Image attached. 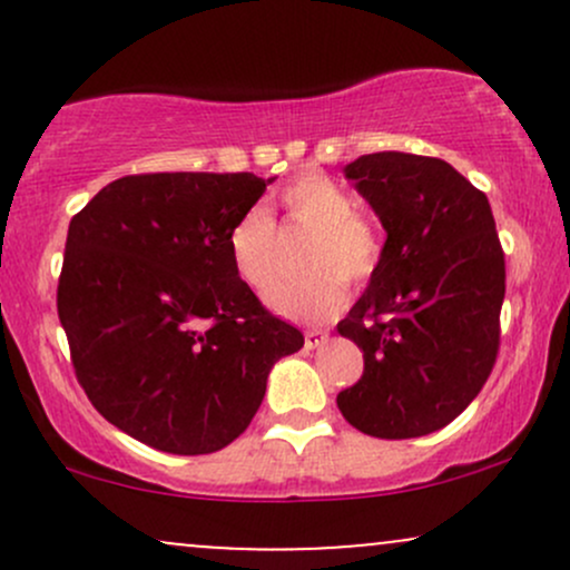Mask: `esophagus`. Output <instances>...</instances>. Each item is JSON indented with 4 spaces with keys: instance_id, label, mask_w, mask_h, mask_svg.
<instances>
[{
    "instance_id": "34e87169",
    "label": "esophagus",
    "mask_w": 570,
    "mask_h": 570,
    "mask_svg": "<svg viewBox=\"0 0 570 570\" xmlns=\"http://www.w3.org/2000/svg\"><path fill=\"white\" fill-rule=\"evenodd\" d=\"M326 340H330V335H326L324 330H307V332H305V348H307V351L322 348Z\"/></svg>"
}]
</instances>
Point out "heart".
<instances>
[{
  "mask_svg": "<svg viewBox=\"0 0 570 570\" xmlns=\"http://www.w3.org/2000/svg\"><path fill=\"white\" fill-rule=\"evenodd\" d=\"M286 219L311 227L299 263L307 271L284 278L267 292L265 303L292 322L318 324L343 311L348 286L364 284L383 259L381 230L356 214V198L330 176L307 171L278 195ZM227 254L252 289H267L278 276L276 225L265 208L254 206L238 217L227 235Z\"/></svg>",
  "mask_w": 570,
  "mask_h": 570,
  "instance_id": "1",
  "label": "heart"
}]
</instances>
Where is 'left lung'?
<instances>
[{
	"mask_svg": "<svg viewBox=\"0 0 570 570\" xmlns=\"http://www.w3.org/2000/svg\"><path fill=\"white\" fill-rule=\"evenodd\" d=\"M385 230L383 259L337 324L364 351L340 391L353 429L377 440L440 431L472 404L499 353L503 252L485 193L440 158L362 155L343 168Z\"/></svg>",
	"mask_w": 570,
	"mask_h": 570,
	"instance_id": "8db88e82",
	"label": "left lung"
}]
</instances>
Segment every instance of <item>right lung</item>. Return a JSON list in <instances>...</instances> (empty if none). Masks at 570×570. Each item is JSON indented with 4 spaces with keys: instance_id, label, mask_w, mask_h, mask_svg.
<instances>
[{
    "instance_id": "1",
    "label": "right lung",
    "mask_w": 570,
    "mask_h": 570,
    "mask_svg": "<svg viewBox=\"0 0 570 570\" xmlns=\"http://www.w3.org/2000/svg\"><path fill=\"white\" fill-rule=\"evenodd\" d=\"M273 179L122 176L69 222L58 318L77 381L149 448H227L263 404L273 364L303 348V332L265 311L227 254L230 227Z\"/></svg>"
}]
</instances>
